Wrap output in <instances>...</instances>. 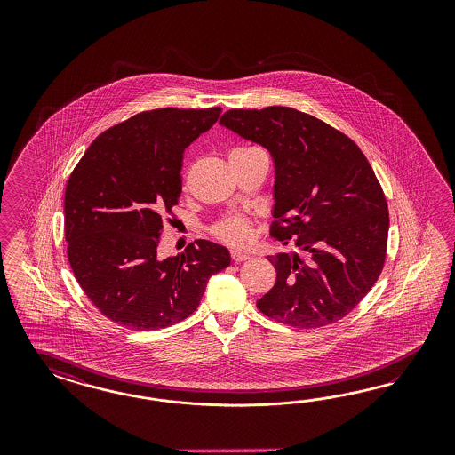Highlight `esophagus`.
Here are the masks:
<instances>
[{
    "label": "esophagus",
    "mask_w": 455,
    "mask_h": 455,
    "mask_svg": "<svg viewBox=\"0 0 455 455\" xmlns=\"http://www.w3.org/2000/svg\"><path fill=\"white\" fill-rule=\"evenodd\" d=\"M230 257H232L234 262H245L248 259V253H245V251H238V250H232Z\"/></svg>",
    "instance_id": "obj_1"
}]
</instances>
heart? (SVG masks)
Wrapping results in <instances>:
<instances>
[{
  "label": "heart",
  "instance_id": "heart-1",
  "mask_svg": "<svg viewBox=\"0 0 455 455\" xmlns=\"http://www.w3.org/2000/svg\"><path fill=\"white\" fill-rule=\"evenodd\" d=\"M213 235L228 245L243 247L251 238V220L243 215H230L213 227Z\"/></svg>",
  "mask_w": 455,
  "mask_h": 455
}]
</instances>
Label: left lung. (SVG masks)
Returning a JSON list of instances; mask_svg holds the SVG:
<instances>
[{
    "mask_svg": "<svg viewBox=\"0 0 455 455\" xmlns=\"http://www.w3.org/2000/svg\"><path fill=\"white\" fill-rule=\"evenodd\" d=\"M220 124L272 155L270 235L299 248L268 257L275 285L259 310L295 329L344 318L386 263L388 210L369 160L342 132L289 107L228 110Z\"/></svg>",
    "mask_w": 455,
    "mask_h": 455,
    "instance_id": "8db88e82",
    "label": "left lung"
}]
</instances>
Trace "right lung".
<instances>
[{
	"instance_id": "add662e5",
	"label": "right lung",
	"mask_w": 455,
	"mask_h": 455,
	"mask_svg": "<svg viewBox=\"0 0 455 455\" xmlns=\"http://www.w3.org/2000/svg\"><path fill=\"white\" fill-rule=\"evenodd\" d=\"M221 108L141 111L93 140L65 192L68 262L98 310L133 331H158L192 315L208 278L230 253L196 240L177 257L156 248L181 193V160Z\"/></svg>"
}]
</instances>
